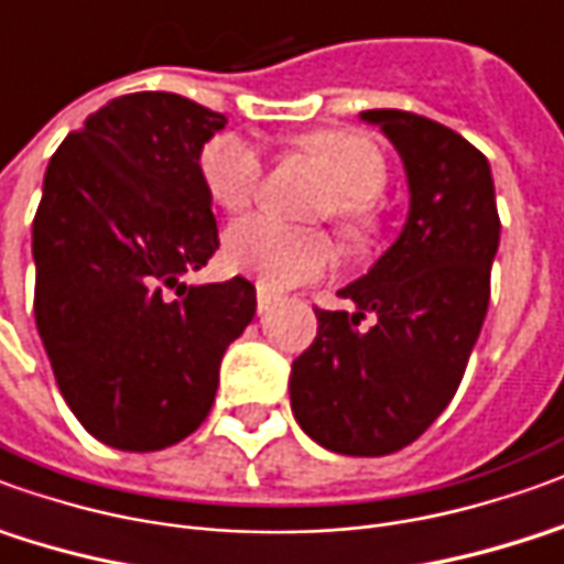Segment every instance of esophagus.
Segmentation results:
<instances>
[{
  "label": "esophagus",
  "mask_w": 564,
  "mask_h": 564,
  "mask_svg": "<svg viewBox=\"0 0 564 564\" xmlns=\"http://www.w3.org/2000/svg\"><path fill=\"white\" fill-rule=\"evenodd\" d=\"M275 301H279V294H273L270 289H258V313L263 316V313H270L275 306Z\"/></svg>",
  "instance_id": "34e87169"
}]
</instances>
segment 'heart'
<instances>
[{
    "instance_id": "heart-1",
    "label": "heart",
    "mask_w": 564,
    "mask_h": 564,
    "mask_svg": "<svg viewBox=\"0 0 564 564\" xmlns=\"http://www.w3.org/2000/svg\"><path fill=\"white\" fill-rule=\"evenodd\" d=\"M304 150L319 162L334 186L328 212L337 227L349 239H362L375 224L368 199L378 196L387 181L380 150L359 131L310 134ZM199 169L212 199L227 212L251 205L263 181L258 147L239 134H217L205 143ZM224 258L232 270L254 275L270 289H294L332 270L334 245L319 230H294L273 217L248 215L224 236Z\"/></svg>"
}]
</instances>
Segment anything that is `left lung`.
Returning <instances> with one entry per match:
<instances>
[{"mask_svg":"<svg viewBox=\"0 0 564 564\" xmlns=\"http://www.w3.org/2000/svg\"><path fill=\"white\" fill-rule=\"evenodd\" d=\"M405 165V227L375 267L316 310V340L291 365L306 436L349 457L411 445L457 393L488 313L500 245L488 159L457 131L405 110H365ZM365 315L376 319L368 329Z\"/></svg>","mask_w":564,"mask_h":564,"instance_id":"8db88e82","label":"left lung"}]
</instances>
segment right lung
<instances>
[{
	"label": "right lung",
	"mask_w": 564,
	"mask_h": 564,
	"mask_svg": "<svg viewBox=\"0 0 564 564\" xmlns=\"http://www.w3.org/2000/svg\"><path fill=\"white\" fill-rule=\"evenodd\" d=\"M227 116L171 91L110 100L45 169L36 328L69 411L104 445L159 452L208 417L254 285H186L217 251L202 147Z\"/></svg>",
	"instance_id": "right-lung-1"
}]
</instances>
